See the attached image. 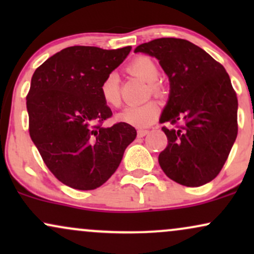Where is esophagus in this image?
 <instances>
[{"label":"esophagus","instance_id":"obj_1","mask_svg":"<svg viewBox=\"0 0 254 254\" xmlns=\"http://www.w3.org/2000/svg\"><path fill=\"white\" fill-rule=\"evenodd\" d=\"M149 132V130H144V129H139L138 131H137V136L138 137H144L147 133Z\"/></svg>","mask_w":254,"mask_h":254}]
</instances>
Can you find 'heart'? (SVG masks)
<instances>
[{
    "label": "heart",
    "instance_id": "obj_1",
    "mask_svg": "<svg viewBox=\"0 0 254 254\" xmlns=\"http://www.w3.org/2000/svg\"><path fill=\"white\" fill-rule=\"evenodd\" d=\"M127 71L135 76L148 82V93L160 97L164 93L162 86L157 82L160 70L157 64L148 56L135 57L127 66ZM100 95L104 103L111 107H118L121 105V86L116 72H110L104 77L100 84ZM160 107L155 101L150 100L138 106H129L117 116L119 122L130 124L136 127H149L159 117Z\"/></svg>",
    "mask_w": 254,
    "mask_h": 254
}]
</instances>
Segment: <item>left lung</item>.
<instances>
[{
	"label": "left lung",
	"mask_w": 254,
	"mask_h": 254,
	"mask_svg": "<svg viewBox=\"0 0 254 254\" xmlns=\"http://www.w3.org/2000/svg\"><path fill=\"white\" fill-rule=\"evenodd\" d=\"M159 60L171 92L160 122L168 139L159 164L170 179L200 186L218 176L238 135V98L221 63L185 39L159 38L135 49Z\"/></svg>",
	"instance_id": "8db88e82"
}]
</instances>
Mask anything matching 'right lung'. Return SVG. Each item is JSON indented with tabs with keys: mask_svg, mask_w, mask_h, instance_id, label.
<instances>
[{
	"mask_svg": "<svg viewBox=\"0 0 254 254\" xmlns=\"http://www.w3.org/2000/svg\"><path fill=\"white\" fill-rule=\"evenodd\" d=\"M130 50L70 46L48 58L32 76L26 97L30 136L46 167L69 188L94 190L106 183L136 138L130 124L103 127L112 111L100 95L104 77Z\"/></svg>",
	"mask_w": 254,
	"mask_h": 254,
	"instance_id": "right-lung-1",
	"label": "right lung"
}]
</instances>
